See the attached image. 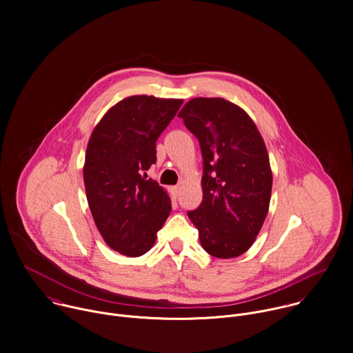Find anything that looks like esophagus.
Instances as JSON below:
<instances>
[{
  "instance_id": "obj_1",
  "label": "esophagus",
  "mask_w": 353,
  "mask_h": 353,
  "mask_svg": "<svg viewBox=\"0 0 353 353\" xmlns=\"http://www.w3.org/2000/svg\"><path fill=\"white\" fill-rule=\"evenodd\" d=\"M170 193H171V196H172L174 199H176L178 194H179V188H178V186H171V188H170Z\"/></svg>"
}]
</instances>
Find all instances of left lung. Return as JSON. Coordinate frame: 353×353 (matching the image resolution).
Listing matches in <instances>:
<instances>
[{
	"label": "left lung",
	"mask_w": 353,
	"mask_h": 353,
	"mask_svg": "<svg viewBox=\"0 0 353 353\" xmlns=\"http://www.w3.org/2000/svg\"><path fill=\"white\" fill-rule=\"evenodd\" d=\"M203 154V201L188 211L201 247L234 258L255 241L268 215L272 170L265 142L250 116L222 98H194L179 112Z\"/></svg>",
	"instance_id": "obj_1"
}]
</instances>
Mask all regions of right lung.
Wrapping results in <instances>:
<instances>
[{
  "mask_svg": "<svg viewBox=\"0 0 353 353\" xmlns=\"http://www.w3.org/2000/svg\"><path fill=\"white\" fill-rule=\"evenodd\" d=\"M182 103L128 97L91 134L83 170L88 205L106 244L123 255L148 252L171 212L167 192L146 171L156 163V141Z\"/></svg>",
  "mask_w": 353,
  "mask_h": 353,
  "instance_id": "1",
  "label": "right lung"
}]
</instances>
